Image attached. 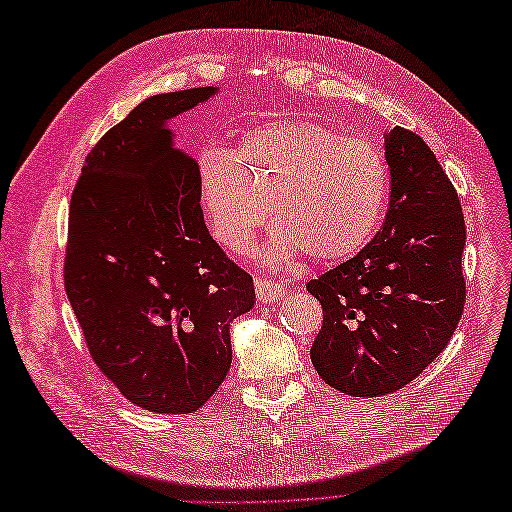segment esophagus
Wrapping results in <instances>:
<instances>
[{
  "label": "esophagus",
  "instance_id": "34e87169",
  "mask_svg": "<svg viewBox=\"0 0 512 512\" xmlns=\"http://www.w3.org/2000/svg\"><path fill=\"white\" fill-rule=\"evenodd\" d=\"M254 288H256V297L260 303H273L280 299L284 292V288L280 284L271 282V280H256Z\"/></svg>",
  "mask_w": 512,
  "mask_h": 512
}]
</instances>
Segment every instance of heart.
Returning a JSON list of instances; mask_svg holds the SVG:
<instances>
[{"mask_svg": "<svg viewBox=\"0 0 512 512\" xmlns=\"http://www.w3.org/2000/svg\"><path fill=\"white\" fill-rule=\"evenodd\" d=\"M200 194L213 237L245 252L269 205L271 258L312 262L354 256L378 230L391 173L380 147L318 121L273 119L247 130L230 153L198 158Z\"/></svg>", "mask_w": 512, "mask_h": 512, "instance_id": "heart-1", "label": "heart"}]
</instances>
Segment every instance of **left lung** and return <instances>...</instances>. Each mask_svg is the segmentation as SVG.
<instances>
[{
	"instance_id": "8db88e82",
	"label": "left lung",
	"mask_w": 512,
	"mask_h": 512,
	"mask_svg": "<svg viewBox=\"0 0 512 512\" xmlns=\"http://www.w3.org/2000/svg\"><path fill=\"white\" fill-rule=\"evenodd\" d=\"M391 203L354 258L307 282L322 305L309 350L320 378L352 397L404 389L440 356L466 301L459 196L418 134L384 132Z\"/></svg>"
}]
</instances>
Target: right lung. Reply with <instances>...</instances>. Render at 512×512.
I'll use <instances>...</instances> for the list:
<instances>
[{
	"label": "right lung",
	"instance_id": "right-lung-1",
	"mask_svg": "<svg viewBox=\"0 0 512 512\" xmlns=\"http://www.w3.org/2000/svg\"><path fill=\"white\" fill-rule=\"evenodd\" d=\"M220 87L151 96L89 151L70 200L64 280L89 354L119 393L158 414L220 389L230 322L254 282L209 235L198 164L168 121Z\"/></svg>",
	"mask_w": 512,
	"mask_h": 512
}]
</instances>
